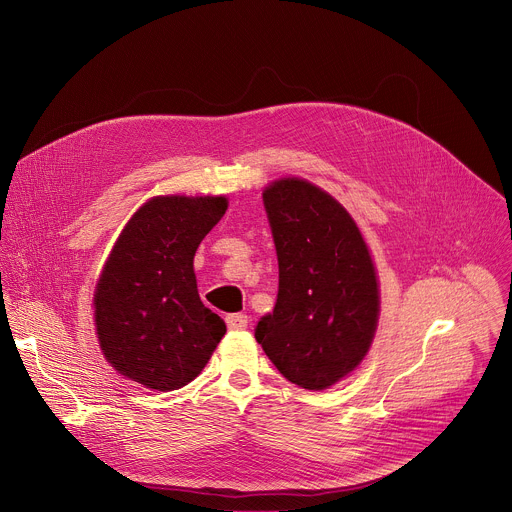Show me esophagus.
I'll list each match as a JSON object with an SVG mask.
<instances>
[{"label": "esophagus", "instance_id": "1", "mask_svg": "<svg viewBox=\"0 0 512 512\" xmlns=\"http://www.w3.org/2000/svg\"><path fill=\"white\" fill-rule=\"evenodd\" d=\"M226 325L230 331H242L248 327V317L242 315V313H236V315H228L226 317Z\"/></svg>", "mask_w": 512, "mask_h": 512}]
</instances>
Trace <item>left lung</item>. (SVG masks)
<instances>
[{
    "instance_id": "obj_1",
    "label": "left lung",
    "mask_w": 512,
    "mask_h": 512,
    "mask_svg": "<svg viewBox=\"0 0 512 512\" xmlns=\"http://www.w3.org/2000/svg\"><path fill=\"white\" fill-rule=\"evenodd\" d=\"M262 201L278 294L254 337L290 383L327 389L361 363L373 341L379 290L369 250L341 203L309 181H274Z\"/></svg>"
}]
</instances>
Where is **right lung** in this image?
<instances>
[{"mask_svg":"<svg viewBox=\"0 0 512 512\" xmlns=\"http://www.w3.org/2000/svg\"><path fill=\"white\" fill-rule=\"evenodd\" d=\"M226 197H153L119 236L94 292L100 349L125 377L157 391L193 381L226 335L203 306L193 256Z\"/></svg>","mask_w":512,"mask_h":512,"instance_id":"1","label":"right lung"}]
</instances>
